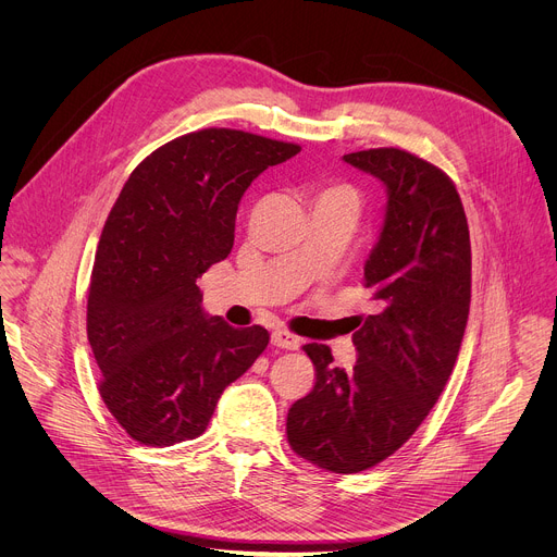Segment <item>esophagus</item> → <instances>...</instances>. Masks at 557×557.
<instances>
[{"label":"esophagus","instance_id":"1","mask_svg":"<svg viewBox=\"0 0 557 557\" xmlns=\"http://www.w3.org/2000/svg\"><path fill=\"white\" fill-rule=\"evenodd\" d=\"M271 342H273V346H277V348H286V350H297V348L301 346V342H299V337H297V335H293V333H288V331H282V329L273 331Z\"/></svg>","mask_w":557,"mask_h":557}]
</instances>
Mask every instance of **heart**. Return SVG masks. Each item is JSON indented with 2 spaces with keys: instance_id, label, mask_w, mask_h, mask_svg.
Returning <instances> with one entry per match:
<instances>
[{
  "instance_id": "1",
  "label": "heart",
  "mask_w": 557,
  "mask_h": 557,
  "mask_svg": "<svg viewBox=\"0 0 557 557\" xmlns=\"http://www.w3.org/2000/svg\"><path fill=\"white\" fill-rule=\"evenodd\" d=\"M331 191H333V194H342V196H348V198H355V196H352V191H350L348 187H337V189H331Z\"/></svg>"
}]
</instances>
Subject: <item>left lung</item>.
<instances>
[{
	"mask_svg": "<svg viewBox=\"0 0 557 557\" xmlns=\"http://www.w3.org/2000/svg\"><path fill=\"white\" fill-rule=\"evenodd\" d=\"M385 185L379 240L363 267L376 301L361 317L352 370L306 344L314 385L286 419L293 451L357 473L399 449L425 421L454 370L471 301V245L460 196L445 172L396 147L346 153Z\"/></svg>",
	"mask_w": 557,
	"mask_h": 557,
	"instance_id": "1",
	"label": "left lung"
}]
</instances>
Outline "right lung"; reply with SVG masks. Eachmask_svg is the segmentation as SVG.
Listing matches in <instances>:
<instances>
[{"label": "right lung", "instance_id": "1", "mask_svg": "<svg viewBox=\"0 0 557 557\" xmlns=\"http://www.w3.org/2000/svg\"><path fill=\"white\" fill-rule=\"evenodd\" d=\"M299 149L209 127L158 147L127 178L97 249L88 342L101 399L134 441L170 447L200 436L224 387L269 346L262 326L209 317L196 280L231 253L249 185Z\"/></svg>", "mask_w": 557, "mask_h": 557}]
</instances>
